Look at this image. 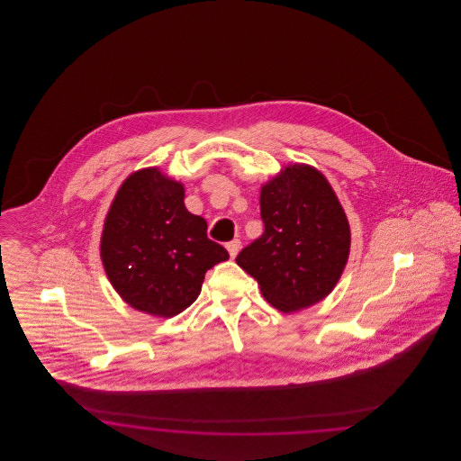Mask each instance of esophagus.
Instances as JSON below:
<instances>
[{"instance_id": "34e87169", "label": "esophagus", "mask_w": 461, "mask_h": 461, "mask_svg": "<svg viewBox=\"0 0 461 461\" xmlns=\"http://www.w3.org/2000/svg\"><path fill=\"white\" fill-rule=\"evenodd\" d=\"M226 249H228L230 258H231V259H235V258L239 256V252H240L241 241L239 240V239H237V240L228 241V243H226Z\"/></svg>"}]
</instances>
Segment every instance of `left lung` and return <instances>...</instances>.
<instances>
[{"label": "left lung", "mask_w": 461, "mask_h": 461, "mask_svg": "<svg viewBox=\"0 0 461 461\" xmlns=\"http://www.w3.org/2000/svg\"><path fill=\"white\" fill-rule=\"evenodd\" d=\"M264 233L237 264L284 312L323 301L351 252V226L329 179L309 164H288L261 186Z\"/></svg>", "instance_id": "8db88e82"}]
</instances>
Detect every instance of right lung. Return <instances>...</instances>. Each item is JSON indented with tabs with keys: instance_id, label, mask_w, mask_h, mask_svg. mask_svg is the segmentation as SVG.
Wrapping results in <instances>:
<instances>
[{
	"instance_id": "add662e5",
	"label": "right lung",
	"mask_w": 461,
	"mask_h": 461,
	"mask_svg": "<svg viewBox=\"0 0 461 461\" xmlns=\"http://www.w3.org/2000/svg\"><path fill=\"white\" fill-rule=\"evenodd\" d=\"M100 258L113 290L136 311L173 318L197 299L203 276L230 256L207 222L185 207V186L143 167L119 186L105 216Z\"/></svg>"
}]
</instances>
